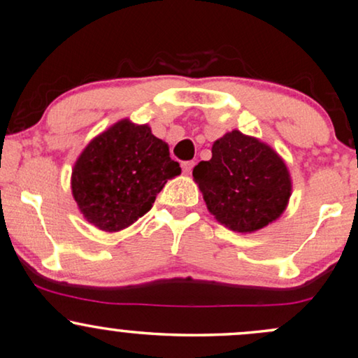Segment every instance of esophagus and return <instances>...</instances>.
<instances>
[{"instance_id":"1","label":"esophagus","mask_w":358,"mask_h":358,"mask_svg":"<svg viewBox=\"0 0 358 358\" xmlns=\"http://www.w3.org/2000/svg\"><path fill=\"white\" fill-rule=\"evenodd\" d=\"M193 167H194L193 160H185V162H181V169H183V173H186V175L191 173Z\"/></svg>"}]
</instances>
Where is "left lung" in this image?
I'll return each mask as SVG.
<instances>
[{"mask_svg":"<svg viewBox=\"0 0 358 358\" xmlns=\"http://www.w3.org/2000/svg\"><path fill=\"white\" fill-rule=\"evenodd\" d=\"M206 206L235 231L266 227L284 213L290 175L282 159L256 138L231 131L213 145V159L193 169Z\"/></svg>","mask_w":358,"mask_h":358,"instance_id":"8db88e82","label":"left lung"}]
</instances>
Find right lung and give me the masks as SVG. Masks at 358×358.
Instances as JSON below:
<instances>
[{"instance_id":"obj_1","label":"right lung","mask_w":358,"mask_h":358,"mask_svg":"<svg viewBox=\"0 0 358 358\" xmlns=\"http://www.w3.org/2000/svg\"><path fill=\"white\" fill-rule=\"evenodd\" d=\"M181 173L169 145L148 124L118 122L97 136L74 165L71 188L95 227L118 231L152 208L167 180Z\"/></svg>"}]
</instances>
